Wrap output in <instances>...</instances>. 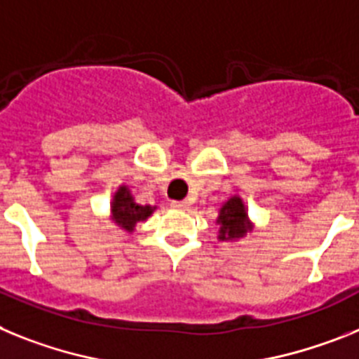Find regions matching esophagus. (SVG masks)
<instances>
[{
	"mask_svg": "<svg viewBox=\"0 0 359 359\" xmlns=\"http://www.w3.org/2000/svg\"><path fill=\"white\" fill-rule=\"evenodd\" d=\"M171 208H175V210H188L189 202L188 201H173L171 202Z\"/></svg>",
	"mask_w": 359,
	"mask_h": 359,
	"instance_id": "esophagus-1",
	"label": "esophagus"
}]
</instances>
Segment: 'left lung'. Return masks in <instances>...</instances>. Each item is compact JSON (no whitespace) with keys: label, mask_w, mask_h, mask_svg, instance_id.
Returning <instances> with one entry per match:
<instances>
[{"label":"left lung","mask_w":359,"mask_h":359,"mask_svg":"<svg viewBox=\"0 0 359 359\" xmlns=\"http://www.w3.org/2000/svg\"><path fill=\"white\" fill-rule=\"evenodd\" d=\"M217 224V238L220 242H238L240 238H244L248 233H253L255 229V224L251 222L248 208H245L244 201H242L240 195H231V197L220 205Z\"/></svg>","instance_id":"left-lung-1"}]
</instances>
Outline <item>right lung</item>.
Returning <instances> with one entry per match:
<instances>
[{"label":"right lung","instance_id":"right-lung-1","mask_svg":"<svg viewBox=\"0 0 359 359\" xmlns=\"http://www.w3.org/2000/svg\"><path fill=\"white\" fill-rule=\"evenodd\" d=\"M157 210V205L137 204L126 184H121L110 202V220L123 231L133 233L137 222H144Z\"/></svg>","mask_w":359,"mask_h":359}]
</instances>
